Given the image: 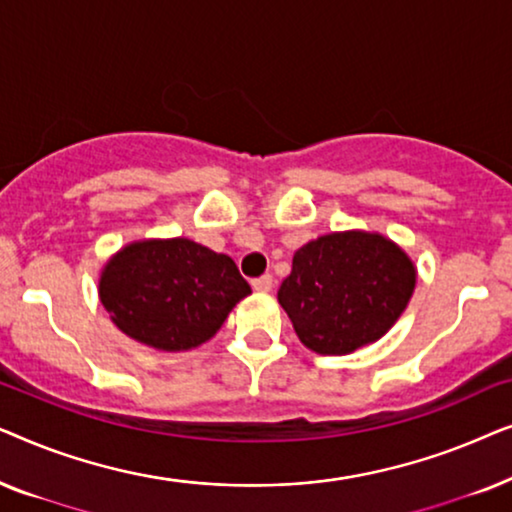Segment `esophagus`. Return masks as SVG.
Masks as SVG:
<instances>
[{"label": "esophagus", "instance_id": "1", "mask_svg": "<svg viewBox=\"0 0 512 512\" xmlns=\"http://www.w3.org/2000/svg\"><path fill=\"white\" fill-rule=\"evenodd\" d=\"M251 286H254V289L261 291V293L270 291L272 289V275H261V277L251 279Z\"/></svg>", "mask_w": 512, "mask_h": 512}]
</instances>
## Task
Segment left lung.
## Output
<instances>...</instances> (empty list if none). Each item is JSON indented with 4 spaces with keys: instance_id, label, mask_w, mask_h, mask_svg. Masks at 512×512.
Returning a JSON list of instances; mask_svg holds the SVG:
<instances>
[{
    "instance_id": "1",
    "label": "left lung",
    "mask_w": 512,
    "mask_h": 512,
    "mask_svg": "<svg viewBox=\"0 0 512 512\" xmlns=\"http://www.w3.org/2000/svg\"><path fill=\"white\" fill-rule=\"evenodd\" d=\"M415 279V265L394 242L352 230L300 247L277 298L305 347L349 354L394 326Z\"/></svg>"
}]
</instances>
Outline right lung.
I'll return each instance as SVG.
<instances>
[{
	"label": "right lung",
	"mask_w": 512,
	"mask_h": 512,
	"mask_svg": "<svg viewBox=\"0 0 512 512\" xmlns=\"http://www.w3.org/2000/svg\"><path fill=\"white\" fill-rule=\"evenodd\" d=\"M249 293L233 258L184 237L130 244L111 258L100 279L111 321L130 338L165 352L212 338Z\"/></svg>",
	"instance_id": "add662e5"
}]
</instances>
